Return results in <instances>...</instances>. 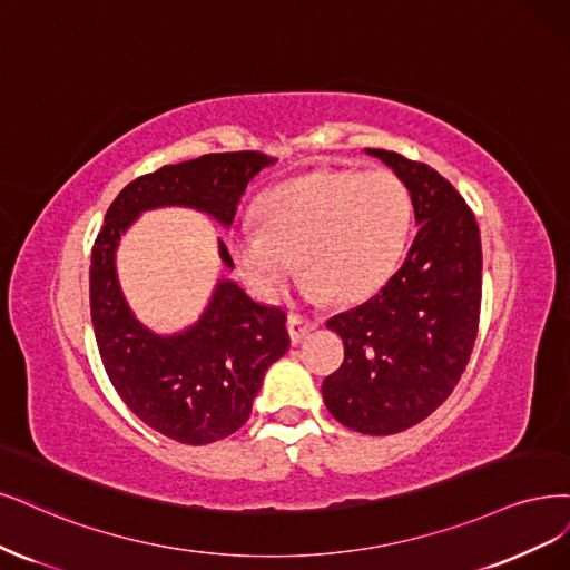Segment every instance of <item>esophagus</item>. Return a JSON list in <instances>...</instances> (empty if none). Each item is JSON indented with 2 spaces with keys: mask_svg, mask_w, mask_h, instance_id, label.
Segmentation results:
<instances>
[{
  "mask_svg": "<svg viewBox=\"0 0 570 570\" xmlns=\"http://www.w3.org/2000/svg\"><path fill=\"white\" fill-rule=\"evenodd\" d=\"M316 327V323L313 321H308V318H302L299 313H289L287 316V330H289V340L294 342V344H299L308 332Z\"/></svg>",
  "mask_w": 570,
  "mask_h": 570,
  "instance_id": "obj_1",
  "label": "esophagus"
}]
</instances>
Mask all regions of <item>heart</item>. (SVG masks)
Wrapping results in <instances>:
<instances>
[{"label":"heart","mask_w":570,"mask_h":570,"mask_svg":"<svg viewBox=\"0 0 570 570\" xmlns=\"http://www.w3.org/2000/svg\"><path fill=\"white\" fill-rule=\"evenodd\" d=\"M259 226L235 230L230 249L245 281L276 297L294 264L306 297L353 302L375 292L399 266L412 224L407 186L391 171L318 169L268 188Z\"/></svg>","instance_id":"heart-1"}]
</instances>
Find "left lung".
Here are the masks:
<instances>
[{
  "label": "left lung",
  "mask_w": 570,
  "mask_h": 570,
  "mask_svg": "<svg viewBox=\"0 0 570 570\" xmlns=\"http://www.w3.org/2000/svg\"><path fill=\"white\" fill-rule=\"evenodd\" d=\"M407 186L420 230L403 266L367 302L327 321L344 363L323 382L330 415L370 436L420 424L453 394L481 313V235L448 179L401 153L367 148Z\"/></svg>",
  "instance_id": "left-lung-1"
}]
</instances>
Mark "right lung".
<instances>
[{"instance_id":"add662e5","label":"right lung","mask_w":570,"mask_h":570,"mask_svg":"<svg viewBox=\"0 0 570 570\" xmlns=\"http://www.w3.org/2000/svg\"><path fill=\"white\" fill-rule=\"evenodd\" d=\"M271 163L276 158L257 150L209 153L144 174L112 200L91 247V323L108 377L136 417L179 443H214L247 422L268 365L289 348L287 316L222 281L198 323L160 337L129 311L117 285L115 247L153 207H193L230 226L249 179ZM219 254L233 268L222 240Z\"/></svg>"}]
</instances>
